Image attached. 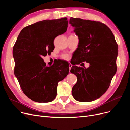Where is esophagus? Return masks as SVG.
<instances>
[{
  "instance_id": "esophagus-1",
  "label": "esophagus",
  "mask_w": 130,
  "mask_h": 130,
  "mask_svg": "<svg viewBox=\"0 0 130 130\" xmlns=\"http://www.w3.org/2000/svg\"><path fill=\"white\" fill-rule=\"evenodd\" d=\"M72 67V65L69 63V70H70V69H71Z\"/></svg>"
}]
</instances>
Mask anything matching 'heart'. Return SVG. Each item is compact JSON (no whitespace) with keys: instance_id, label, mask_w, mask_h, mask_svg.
<instances>
[{"instance_id":"b5f03b06","label":"heart","mask_w":130,"mask_h":130,"mask_svg":"<svg viewBox=\"0 0 130 130\" xmlns=\"http://www.w3.org/2000/svg\"><path fill=\"white\" fill-rule=\"evenodd\" d=\"M63 57V58H64V59H68V55H64Z\"/></svg>"}]
</instances>
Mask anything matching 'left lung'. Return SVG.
Returning <instances> with one entry per match:
<instances>
[{"instance_id":"1","label":"left lung","mask_w":130,"mask_h":130,"mask_svg":"<svg viewBox=\"0 0 130 130\" xmlns=\"http://www.w3.org/2000/svg\"><path fill=\"white\" fill-rule=\"evenodd\" d=\"M69 24L79 40L73 54L77 61L70 69L77 78L72 95L78 101H92L106 92L116 73L118 46L111 30L100 22L71 17ZM84 61L89 68L76 66Z\"/></svg>"}]
</instances>
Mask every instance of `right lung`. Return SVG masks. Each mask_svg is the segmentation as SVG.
Returning <instances> with one entry per match:
<instances>
[{
  "mask_svg": "<svg viewBox=\"0 0 130 130\" xmlns=\"http://www.w3.org/2000/svg\"><path fill=\"white\" fill-rule=\"evenodd\" d=\"M68 23L64 17L27 26L13 46L14 75L23 93L35 102L52 101L57 95L58 82L68 74V62L59 60L48 67L42 58L53 52L55 38L66 32Z\"/></svg>",
  "mask_w": 130,
  "mask_h": 130,
  "instance_id": "obj_1",
  "label": "right lung"
}]
</instances>
